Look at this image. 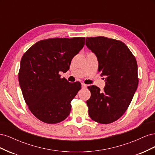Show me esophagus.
<instances>
[{
    "instance_id": "34e87169",
    "label": "esophagus",
    "mask_w": 155,
    "mask_h": 155,
    "mask_svg": "<svg viewBox=\"0 0 155 155\" xmlns=\"http://www.w3.org/2000/svg\"><path fill=\"white\" fill-rule=\"evenodd\" d=\"M81 87H82V88H85L87 87V85H85V83H81Z\"/></svg>"
}]
</instances>
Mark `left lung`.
I'll use <instances>...</instances> for the list:
<instances>
[{"mask_svg":"<svg viewBox=\"0 0 155 155\" xmlns=\"http://www.w3.org/2000/svg\"><path fill=\"white\" fill-rule=\"evenodd\" d=\"M87 48L94 54L98 70L106 76L104 90L92 85L87 101L91 118L102 124L114 122L130 105L138 85V65L134 56L123 42L105 37H87Z\"/></svg>","mask_w":155,"mask_h":155,"instance_id":"obj_1","label":"left lung"}]
</instances>
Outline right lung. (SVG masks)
I'll return each instance as SVG.
<instances>
[{"instance_id": "obj_1", "label": "right lung", "mask_w": 155, "mask_h": 155, "mask_svg": "<svg viewBox=\"0 0 155 155\" xmlns=\"http://www.w3.org/2000/svg\"><path fill=\"white\" fill-rule=\"evenodd\" d=\"M85 37L54 38L38 41L21 61L18 81L26 104L37 118L46 124L66 119L70 102L80 90L79 82L61 79L72 58L85 45Z\"/></svg>"}]
</instances>
